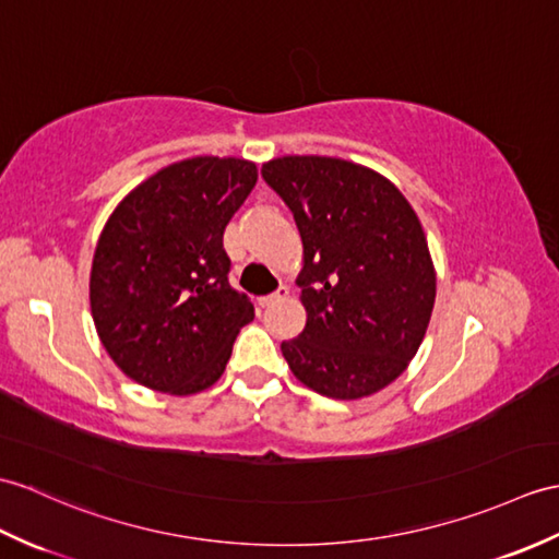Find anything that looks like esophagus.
Returning a JSON list of instances; mask_svg holds the SVG:
<instances>
[{"label": "esophagus", "instance_id": "esophagus-1", "mask_svg": "<svg viewBox=\"0 0 559 559\" xmlns=\"http://www.w3.org/2000/svg\"><path fill=\"white\" fill-rule=\"evenodd\" d=\"M285 297H288V288H285V285H281V288H278L276 293L259 297V305H262V307H271V305H276V302L285 300Z\"/></svg>", "mask_w": 559, "mask_h": 559}]
</instances>
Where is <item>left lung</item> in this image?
<instances>
[{"label":"left lung","instance_id":"left-lung-1","mask_svg":"<svg viewBox=\"0 0 559 559\" xmlns=\"http://www.w3.org/2000/svg\"><path fill=\"white\" fill-rule=\"evenodd\" d=\"M262 178L288 204L305 245L307 326L281 353L311 391L357 400L381 391L417 355L436 271L402 192L353 162L281 157Z\"/></svg>","mask_w":559,"mask_h":559}]
</instances>
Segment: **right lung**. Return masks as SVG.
Segmentation results:
<instances>
[{
  "label": "right lung",
  "mask_w": 559,
  "mask_h": 559,
  "mask_svg": "<svg viewBox=\"0 0 559 559\" xmlns=\"http://www.w3.org/2000/svg\"><path fill=\"white\" fill-rule=\"evenodd\" d=\"M257 183L245 159L194 157L162 168L116 206L90 274L97 335L126 376L190 395L218 381L254 319L228 281L224 230Z\"/></svg>",
  "instance_id": "right-lung-1"
}]
</instances>
